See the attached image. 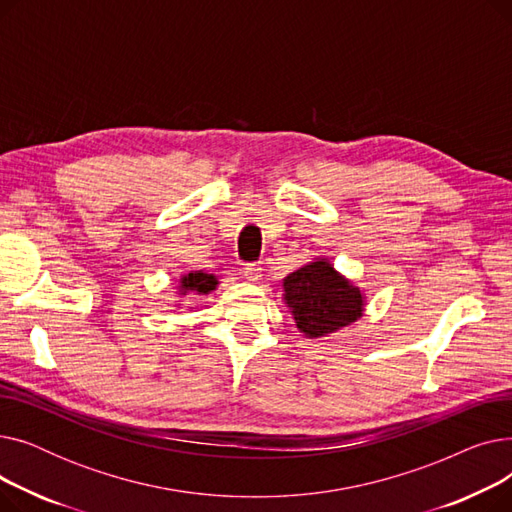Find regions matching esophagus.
I'll return each mask as SVG.
<instances>
[{
	"instance_id": "34e87169",
	"label": "esophagus",
	"mask_w": 512,
	"mask_h": 512,
	"mask_svg": "<svg viewBox=\"0 0 512 512\" xmlns=\"http://www.w3.org/2000/svg\"><path fill=\"white\" fill-rule=\"evenodd\" d=\"M245 276H247L249 282H259L261 276H263L261 265H259V263H249V265H245Z\"/></svg>"
}]
</instances>
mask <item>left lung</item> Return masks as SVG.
Masks as SVG:
<instances>
[{"label": "left lung", "mask_w": 512, "mask_h": 512, "mask_svg": "<svg viewBox=\"0 0 512 512\" xmlns=\"http://www.w3.org/2000/svg\"><path fill=\"white\" fill-rule=\"evenodd\" d=\"M282 299L294 324L307 338H324L363 317L365 294L319 257L299 267L282 282Z\"/></svg>", "instance_id": "8db88e82"}]
</instances>
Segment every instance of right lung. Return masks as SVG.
Segmentation results:
<instances>
[{"label": "right lung", "instance_id": "obj_1", "mask_svg": "<svg viewBox=\"0 0 512 512\" xmlns=\"http://www.w3.org/2000/svg\"><path fill=\"white\" fill-rule=\"evenodd\" d=\"M218 278L213 274H205V272H191V274H184L180 276L178 282V294L184 297V294L193 292V294H209L215 288H218Z\"/></svg>", "mask_w": 512, "mask_h": 512}]
</instances>
